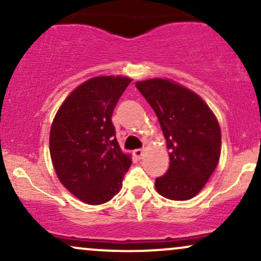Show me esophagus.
Returning a JSON list of instances; mask_svg holds the SVG:
<instances>
[{"label":"esophagus","instance_id":"1","mask_svg":"<svg viewBox=\"0 0 261 261\" xmlns=\"http://www.w3.org/2000/svg\"><path fill=\"white\" fill-rule=\"evenodd\" d=\"M143 153H145L143 149H135L134 151V155L137 158V160H141V158L143 157Z\"/></svg>","mask_w":261,"mask_h":261}]
</instances>
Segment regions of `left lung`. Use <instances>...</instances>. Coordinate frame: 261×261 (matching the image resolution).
Listing matches in <instances>:
<instances>
[{
	"mask_svg": "<svg viewBox=\"0 0 261 261\" xmlns=\"http://www.w3.org/2000/svg\"><path fill=\"white\" fill-rule=\"evenodd\" d=\"M154 110L169 149V168L155 178V190L176 201L191 199L205 187L221 154V128L196 93L169 80L136 82Z\"/></svg>",
	"mask_w": 261,
	"mask_h": 261,
	"instance_id": "left-lung-1",
	"label": "left lung"
}]
</instances>
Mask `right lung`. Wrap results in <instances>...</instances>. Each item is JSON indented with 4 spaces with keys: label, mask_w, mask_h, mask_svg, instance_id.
<instances>
[{
    "label": "right lung",
    "mask_w": 261,
    "mask_h": 261,
    "mask_svg": "<svg viewBox=\"0 0 261 261\" xmlns=\"http://www.w3.org/2000/svg\"><path fill=\"white\" fill-rule=\"evenodd\" d=\"M131 80L99 76L66 98L50 130V155L62 185L89 205H100L120 191L130 155L122 153L112 115Z\"/></svg>",
    "instance_id": "right-lung-1"
}]
</instances>
